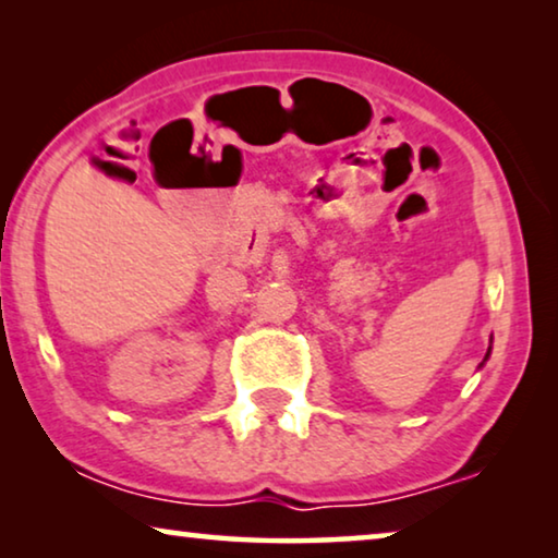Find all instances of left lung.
I'll list each match as a JSON object with an SVG mask.
<instances>
[{"mask_svg": "<svg viewBox=\"0 0 558 558\" xmlns=\"http://www.w3.org/2000/svg\"><path fill=\"white\" fill-rule=\"evenodd\" d=\"M487 353H490V350H487Z\"/></svg>", "mask_w": 558, "mask_h": 558, "instance_id": "obj_1", "label": "left lung"}]
</instances>
